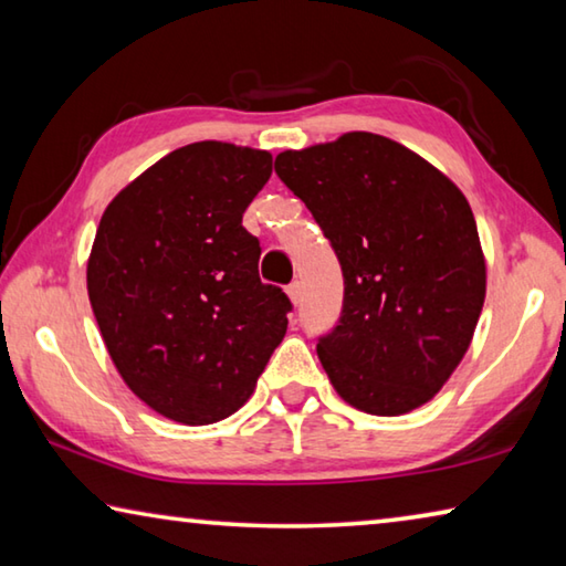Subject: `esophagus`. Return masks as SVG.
Wrapping results in <instances>:
<instances>
[{"label":"esophagus","instance_id":"obj_1","mask_svg":"<svg viewBox=\"0 0 566 566\" xmlns=\"http://www.w3.org/2000/svg\"><path fill=\"white\" fill-rule=\"evenodd\" d=\"M286 294H290V300H292V304L296 306L302 302V284L300 282H292L290 286H286Z\"/></svg>","mask_w":566,"mask_h":566}]
</instances>
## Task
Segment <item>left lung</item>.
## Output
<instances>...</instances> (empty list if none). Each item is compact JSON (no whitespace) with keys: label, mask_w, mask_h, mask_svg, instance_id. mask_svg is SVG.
Wrapping results in <instances>:
<instances>
[{"label":"left lung","mask_w":566,"mask_h":566,"mask_svg":"<svg viewBox=\"0 0 566 566\" xmlns=\"http://www.w3.org/2000/svg\"><path fill=\"white\" fill-rule=\"evenodd\" d=\"M274 171L337 254L344 302L317 354L367 415L427 405L469 349L486 266L467 197L415 151L369 132L282 151Z\"/></svg>","instance_id":"1"}]
</instances>
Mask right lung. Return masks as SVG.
I'll return each mask as SVG.
<instances>
[{"label":"right lung","mask_w":566,"mask_h":566,"mask_svg":"<svg viewBox=\"0 0 566 566\" xmlns=\"http://www.w3.org/2000/svg\"><path fill=\"white\" fill-rule=\"evenodd\" d=\"M272 175L262 149L195 142L124 187L87 262L92 312L114 367L147 407L212 424L252 397L292 302L260 280L242 227Z\"/></svg>","instance_id":"1"}]
</instances>
